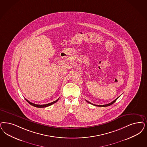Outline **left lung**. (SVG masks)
<instances>
[{
  "label": "left lung",
  "instance_id": "1",
  "mask_svg": "<svg viewBox=\"0 0 147 147\" xmlns=\"http://www.w3.org/2000/svg\"><path fill=\"white\" fill-rule=\"evenodd\" d=\"M119 97H118L117 98H116L115 100H114L113 101H112L111 102H110V103H109V104H105V105H95V104H93L91 102H89L88 101H87V100H86V101L87 102H88V103H90V104H92V105H94V106H96V107H109V106H110L111 105H112V104H113L115 101H116L117 100V99L119 98Z\"/></svg>",
  "mask_w": 147,
  "mask_h": 147
}]
</instances>
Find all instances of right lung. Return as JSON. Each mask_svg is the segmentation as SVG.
I'll list each match as a JSON object with an SVG mask.
<instances>
[{"label":"right lung","instance_id":"obj_1","mask_svg":"<svg viewBox=\"0 0 147 147\" xmlns=\"http://www.w3.org/2000/svg\"><path fill=\"white\" fill-rule=\"evenodd\" d=\"M59 99H57L56 100L54 101H53V102H51V103H49V104H43V105H38V104H34V103H32V102H31L30 101H29V100H28L26 99V100L28 101L30 105H31L32 106H33V107H49V106H50V105H51L52 104H54V103H55L56 102H57V100H59Z\"/></svg>","mask_w":147,"mask_h":147}]
</instances>
